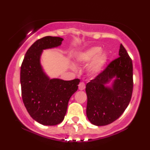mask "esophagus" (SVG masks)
Masks as SVG:
<instances>
[{
	"instance_id": "1",
	"label": "esophagus",
	"mask_w": 150,
	"mask_h": 150,
	"mask_svg": "<svg viewBox=\"0 0 150 150\" xmlns=\"http://www.w3.org/2000/svg\"><path fill=\"white\" fill-rule=\"evenodd\" d=\"M78 86H79V89H80V90H83V89H85V85L84 82H80Z\"/></svg>"
}]
</instances>
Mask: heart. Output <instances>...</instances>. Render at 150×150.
Listing matches in <instances>:
<instances>
[{
  "instance_id": "b5f03b06",
  "label": "heart",
  "mask_w": 150,
  "mask_h": 150,
  "mask_svg": "<svg viewBox=\"0 0 150 150\" xmlns=\"http://www.w3.org/2000/svg\"><path fill=\"white\" fill-rule=\"evenodd\" d=\"M108 61V56L106 53L101 52V49L98 46H92L84 50L76 56V61L80 64H89L87 66V73L91 75L100 73ZM75 69V67L72 65Z\"/></svg>"
}]
</instances>
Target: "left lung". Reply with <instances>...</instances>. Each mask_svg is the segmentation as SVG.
I'll list each match as a JSON object with an SVG mask.
<instances>
[{
    "instance_id": "left-lung-1",
    "label": "left lung",
    "mask_w": 150,
    "mask_h": 150,
    "mask_svg": "<svg viewBox=\"0 0 150 150\" xmlns=\"http://www.w3.org/2000/svg\"><path fill=\"white\" fill-rule=\"evenodd\" d=\"M118 55L119 57L86 85L87 116L92 124L97 126L110 124L118 119L131 99L132 60L122 44Z\"/></svg>"
}]
</instances>
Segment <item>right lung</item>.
<instances>
[{"mask_svg":"<svg viewBox=\"0 0 150 150\" xmlns=\"http://www.w3.org/2000/svg\"><path fill=\"white\" fill-rule=\"evenodd\" d=\"M63 40L50 36L38 39L27 50L21 65L23 103L30 116L44 125H56L63 121L70 98L80 82L79 79L50 78L41 64L43 51L58 47Z\"/></svg>","mask_w":150,"mask_h":150,"instance_id":"add662e5","label":"right lung"}]
</instances>
